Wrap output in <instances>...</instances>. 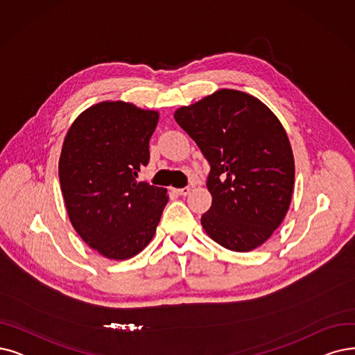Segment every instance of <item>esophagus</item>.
I'll return each instance as SVG.
<instances>
[{
  "mask_svg": "<svg viewBox=\"0 0 355 355\" xmlns=\"http://www.w3.org/2000/svg\"><path fill=\"white\" fill-rule=\"evenodd\" d=\"M189 192H191V188H189V187H187V188H180V189H176V193H179V195H182V196H187Z\"/></svg>",
  "mask_w": 355,
  "mask_h": 355,
  "instance_id": "obj_1",
  "label": "esophagus"
}]
</instances>
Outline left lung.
I'll list each match as a JSON object with an SVG mask.
<instances>
[{
    "mask_svg": "<svg viewBox=\"0 0 355 355\" xmlns=\"http://www.w3.org/2000/svg\"><path fill=\"white\" fill-rule=\"evenodd\" d=\"M211 170L205 233L225 249L250 252L284 220L294 189V157L284 126L252 94L221 89L175 112Z\"/></svg>",
    "mask_w": 355,
    "mask_h": 355,
    "instance_id": "8db88e82",
    "label": "left lung"
}]
</instances>
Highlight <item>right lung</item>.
<instances>
[{
	"label": "right lung",
	"instance_id": "1",
	"mask_svg": "<svg viewBox=\"0 0 355 355\" xmlns=\"http://www.w3.org/2000/svg\"><path fill=\"white\" fill-rule=\"evenodd\" d=\"M157 122V110L101 102L81 112L64 138L58 173L69 221L107 259L143 250L168 201L164 188L137 180Z\"/></svg>",
	"mask_w": 355,
	"mask_h": 355
}]
</instances>
